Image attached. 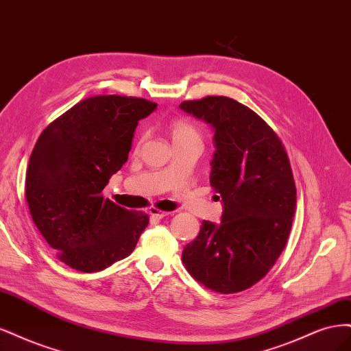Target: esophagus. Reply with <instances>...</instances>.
<instances>
[{"label": "esophagus", "instance_id": "34e87169", "mask_svg": "<svg viewBox=\"0 0 351 351\" xmlns=\"http://www.w3.org/2000/svg\"><path fill=\"white\" fill-rule=\"evenodd\" d=\"M149 214L152 216V219H156V220H160V219H163V217H166L167 216V211H162V210H159V208H156V207H150V210H149Z\"/></svg>", "mask_w": 351, "mask_h": 351}]
</instances>
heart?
<instances>
[{"label": "heart", "mask_w": 351, "mask_h": 351, "mask_svg": "<svg viewBox=\"0 0 351 351\" xmlns=\"http://www.w3.org/2000/svg\"><path fill=\"white\" fill-rule=\"evenodd\" d=\"M169 132L173 144L175 143H185V141H199L201 143V132L195 123L185 118L172 119L169 123Z\"/></svg>", "instance_id": "obj_1"}]
</instances>
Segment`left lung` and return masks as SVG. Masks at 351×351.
Instances as JSON below:
<instances>
[{"mask_svg": "<svg viewBox=\"0 0 351 351\" xmlns=\"http://www.w3.org/2000/svg\"><path fill=\"white\" fill-rule=\"evenodd\" d=\"M179 108L214 130L210 185L223 201L221 223L204 220L184 247L188 273L230 295L252 287L285 250L296 210V185L285 145L252 109L226 96Z\"/></svg>", "mask_w": 351, "mask_h": 351, "instance_id": "8db88e82", "label": "left lung"}]
</instances>
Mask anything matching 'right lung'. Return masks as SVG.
Returning <instances> with one entry per match:
<instances>
[{
  "instance_id": "add662e5",
  "label": "right lung",
  "mask_w": 351,
  "mask_h": 351,
  "mask_svg": "<svg viewBox=\"0 0 351 351\" xmlns=\"http://www.w3.org/2000/svg\"><path fill=\"white\" fill-rule=\"evenodd\" d=\"M157 104L118 95L82 100L43 130L29 160L26 199L60 261L97 273L127 258L149 224L101 191L128 160L138 121Z\"/></svg>"
}]
</instances>
